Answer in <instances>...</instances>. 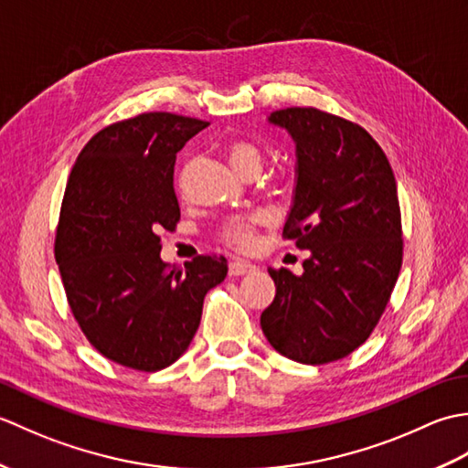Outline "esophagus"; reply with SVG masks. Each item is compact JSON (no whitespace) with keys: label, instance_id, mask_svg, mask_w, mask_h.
Listing matches in <instances>:
<instances>
[{"label":"esophagus","instance_id":"obj_1","mask_svg":"<svg viewBox=\"0 0 468 468\" xmlns=\"http://www.w3.org/2000/svg\"><path fill=\"white\" fill-rule=\"evenodd\" d=\"M253 271H255L253 263L239 261V260L229 263V275H245V273H253Z\"/></svg>","mask_w":468,"mask_h":468}]
</instances>
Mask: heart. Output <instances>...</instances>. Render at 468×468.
Returning a JSON list of instances; mask_svg holds the SVG:
<instances>
[{
	"label": "heart",
	"instance_id": "obj_1",
	"mask_svg": "<svg viewBox=\"0 0 468 468\" xmlns=\"http://www.w3.org/2000/svg\"><path fill=\"white\" fill-rule=\"evenodd\" d=\"M229 161H231L237 173H245L247 168H260L261 166V151L260 146L247 141H235L229 144ZM251 223L250 217H237L233 221L227 223L225 237L229 243L233 245H250L251 241Z\"/></svg>",
	"mask_w": 468,
	"mask_h": 468
}]
</instances>
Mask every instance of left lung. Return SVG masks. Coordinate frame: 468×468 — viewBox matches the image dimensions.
Returning a JSON list of instances; mask_svg holds the SVG:
<instances>
[{
  "label": "left lung",
  "mask_w": 468,
  "mask_h": 468,
  "mask_svg": "<svg viewBox=\"0 0 468 468\" xmlns=\"http://www.w3.org/2000/svg\"><path fill=\"white\" fill-rule=\"evenodd\" d=\"M295 143V191L283 237L310 251L303 273L271 270L275 297L261 330L290 360L320 366L362 346L402 267L396 178L362 126L317 108L267 118Z\"/></svg>",
  "instance_id": "1"
}]
</instances>
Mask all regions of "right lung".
Masks as SVG:
<instances>
[{
	"instance_id": "add662e5",
	"label": "right lung",
	"mask_w": 468,
	"mask_h": 468,
	"mask_svg": "<svg viewBox=\"0 0 468 468\" xmlns=\"http://www.w3.org/2000/svg\"><path fill=\"white\" fill-rule=\"evenodd\" d=\"M207 126L171 112L114 122L68 178L54 253L69 310L98 352L133 370H163L186 352L207 292L227 275L223 255L171 267L156 235L181 218L176 153Z\"/></svg>"
}]
</instances>
